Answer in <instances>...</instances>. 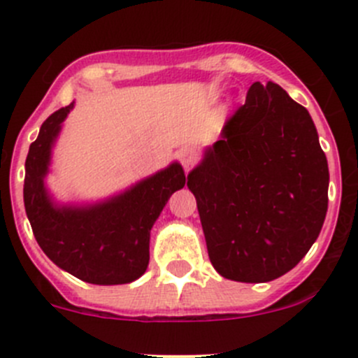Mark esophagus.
Listing matches in <instances>:
<instances>
[{"label":"esophagus","mask_w":358,"mask_h":358,"mask_svg":"<svg viewBox=\"0 0 358 358\" xmlns=\"http://www.w3.org/2000/svg\"><path fill=\"white\" fill-rule=\"evenodd\" d=\"M178 157H180V162H182L183 169L189 173L190 169L194 168V164L197 162V159H199V154H197L196 149H192V147H182L178 152Z\"/></svg>","instance_id":"1"}]
</instances>
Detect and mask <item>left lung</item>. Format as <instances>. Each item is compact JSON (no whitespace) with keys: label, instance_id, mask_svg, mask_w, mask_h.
Instances as JSON below:
<instances>
[{"label":"left lung","instance_id":"8db88e82","mask_svg":"<svg viewBox=\"0 0 358 358\" xmlns=\"http://www.w3.org/2000/svg\"><path fill=\"white\" fill-rule=\"evenodd\" d=\"M187 187L216 272L268 282L294 268L319 237L329 169L308 110L275 83H252Z\"/></svg>","mask_w":358,"mask_h":358}]
</instances>
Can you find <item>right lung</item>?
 <instances>
[{
  "mask_svg": "<svg viewBox=\"0 0 358 358\" xmlns=\"http://www.w3.org/2000/svg\"><path fill=\"white\" fill-rule=\"evenodd\" d=\"M74 102L41 124L25 159L24 204L39 248L62 270L99 286L128 284L149 265L150 229L173 192L183 189L178 162L126 192L92 206H59L45 187L52 147Z\"/></svg>",
  "mask_w": 358,
  "mask_h": 358,
  "instance_id": "obj_1",
  "label": "right lung"
}]
</instances>
